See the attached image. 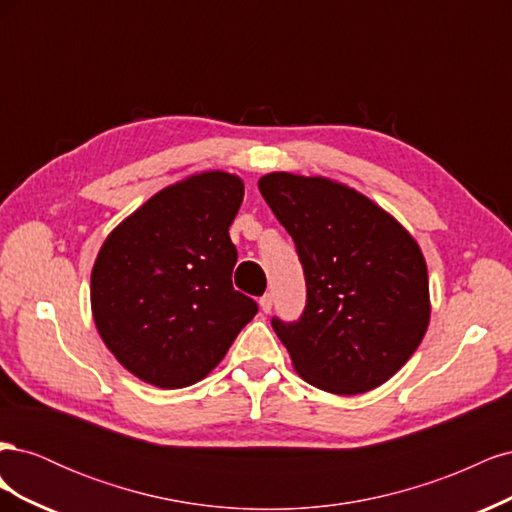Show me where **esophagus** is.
I'll return each instance as SVG.
<instances>
[{
  "mask_svg": "<svg viewBox=\"0 0 512 512\" xmlns=\"http://www.w3.org/2000/svg\"><path fill=\"white\" fill-rule=\"evenodd\" d=\"M260 309L265 314H271V309H273V297H271V294H265V297H260Z\"/></svg>",
  "mask_w": 512,
  "mask_h": 512,
  "instance_id": "1",
  "label": "esophagus"
}]
</instances>
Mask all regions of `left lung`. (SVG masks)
Returning <instances> with one entry per match:
<instances>
[{"label":"left lung","mask_w":512,"mask_h":512,"mask_svg":"<svg viewBox=\"0 0 512 512\" xmlns=\"http://www.w3.org/2000/svg\"><path fill=\"white\" fill-rule=\"evenodd\" d=\"M258 188L305 271L299 322L273 318L292 367L333 395L376 389L408 363L429 327L421 247L389 211L329 177L269 173Z\"/></svg>","instance_id":"8db88e82"}]
</instances>
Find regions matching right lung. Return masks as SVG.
I'll return each instance as SVG.
<instances>
[{
    "label": "right lung",
    "instance_id": "obj_1",
    "mask_svg": "<svg viewBox=\"0 0 512 512\" xmlns=\"http://www.w3.org/2000/svg\"><path fill=\"white\" fill-rule=\"evenodd\" d=\"M245 185L205 170L153 194L102 243L91 314L106 348L158 389H183L218 367L258 305L232 288L228 228Z\"/></svg>",
    "mask_w": 512,
    "mask_h": 512
}]
</instances>
